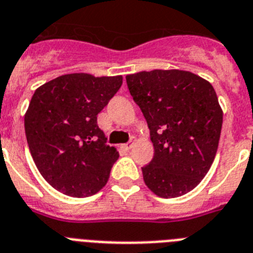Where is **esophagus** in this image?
Wrapping results in <instances>:
<instances>
[{"label":"esophagus","mask_w":253,"mask_h":253,"mask_svg":"<svg viewBox=\"0 0 253 253\" xmlns=\"http://www.w3.org/2000/svg\"><path fill=\"white\" fill-rule=\"evenodd\" d=\"M132 145H133V140H131V141L127 142V144L122 145V148H124L125 150H129V149L132 148Z\"/></svg>","instance_id":"esophagus-1"}]
</instances>
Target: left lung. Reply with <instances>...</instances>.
<instances>
[{
    "label": "left lung",
    "instance_id": "8db88e82",
    "mask_svg": "<svg viewBox=\"0 0 253 253\" xmlns=\"http://www.w3.org/2000/svg\"><path fill=\"white\" fill-rule=\"evenodd\" d=\"M127 86L150 129L153 160L142 167L149 190L163 199L190 192L218 150L223 111L212 85L183 70L127 75Z\"/></svg>",
    "mask_w": 253,
    "mask_h": 253
}]
</instances>
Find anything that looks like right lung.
<instances>
[{
    "label": "right lung",
    "instance_id": "obj_1",
    "mask_svg": "<svg viewBox=\"0 0 253 253\" xmlns=\"http://www.w3.org/2000/svg\"><path fill=\"white\" fill-rule=\"evenodd\" d=\"M122 85V76L66 74L35 90L25 112V135L35 166L57 191L72 197L104 187L117 149L96 124V116Z\"/></svg>",
    "mask_w": 253,
    "mask_h": 253
}]
</instances>
